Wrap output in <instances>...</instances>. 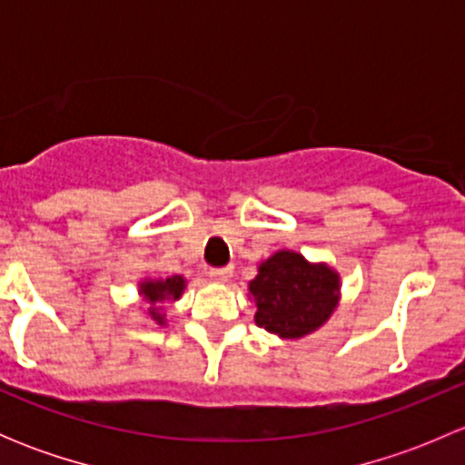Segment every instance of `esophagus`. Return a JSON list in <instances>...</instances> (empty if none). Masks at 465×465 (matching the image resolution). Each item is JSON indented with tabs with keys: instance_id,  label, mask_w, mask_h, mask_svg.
<instances>
[{
	"instance_id": "obj_1",
	"label": "esophagus",
	"mask_w": 465,
	"mask_h": 465,
	"mask_svg": "<svg viewBox=\"0 0 465 465\" xmlns=\"http://www.w3.org/2000/svg\"><path fill=\"white\" fill-rule=\"evenodd\" d=\"M233 270L232 267H211L209 270V276L213 281H218V283H227L229 279H232Z\"/></svg>"
}]
</instances>
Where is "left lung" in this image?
<instances>
[{"label": "left lung", "instance_id": "1", "mask_svg": "<svg viewBox=\"0 0 465 465\" xmlns=\"http://www.w3.org/2000/svg\"><path fill=\"white\" fill-rule=\"evenodd\" d=\"M340 274L326 262H311L292 250H281L259 265L250 281L254 322L265 331L299 340L331 320L340 302Z\"/></svg>", "mask_w": 465, "mask_h": 465}]
</instances>
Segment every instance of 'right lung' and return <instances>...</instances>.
<instances>
[{"label":"right lung","mask_w":465,"mask_h":465,"mask_svg":"<svg viewBox=\"0 0 465 465\" xmlns=\"http://www.w3.org/2000/svg\"><path fill=\"white\" fill-rule=\"evenodd\" d=\"M186 288V279L184 276L175 274V276H168V279H143L139 283V294L150 303L148 312L157 323H163L162 315V306L159 303L163 302H177L182 297Z\"/></svg>","instance_id":"obj_1"}]
</instances>
